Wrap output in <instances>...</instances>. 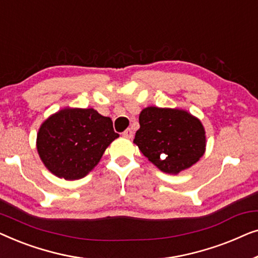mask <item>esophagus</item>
<instances>
[{
    "label": "esophagus",
    "mask_w": 258,
    "mask_h": 258,
    "mask_svg": "<svg viewBox=\"0 0 258 258\" xmlns=\"http://www.w3.org/2000/svg\"><path fill=\"white\" fill-rule=\"evenodd\" d=\"M133 135H134V133H133V130L130 129V128H128L124 133H123V136L126 137V139H133Z\"/></svg>",
    "instance_id": "obj_1"
}]
</instances>
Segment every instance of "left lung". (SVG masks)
Returning <instances> with one entry per match:
<instances>
[{"label": "left lung", "instance_id": "left-lung-1", "mask_svg": "<svg viewBox=\"0 0 258 258\" xmlns=\"http://www.w3.org/2000/svg\"><path fill=\"white\" fill-rule=\"evenodd\" d=\"M134 143L163 172L178 174L206 151V132L195 116L181 109L148 107L140 114Z\"/></svg>", "mask_w": 258, "mask_h": 258}]
</instances>
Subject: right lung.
<instances>
[{"mask_svg":"<svg viewBox=\"0 0 258 258\" xmlns=\"http://www.w3.org/2000/svg\"><path fill=\"white\" fill-rule=\"evenodd\" d=\"M118 136L111 118L93 108H66L42 123L36 147L49 171L74 181L89 174Z\"/></svg>","mask_w":258,"mask_h":258,"instance_id":"obj_1","label":"right lung"}]
</instances>
